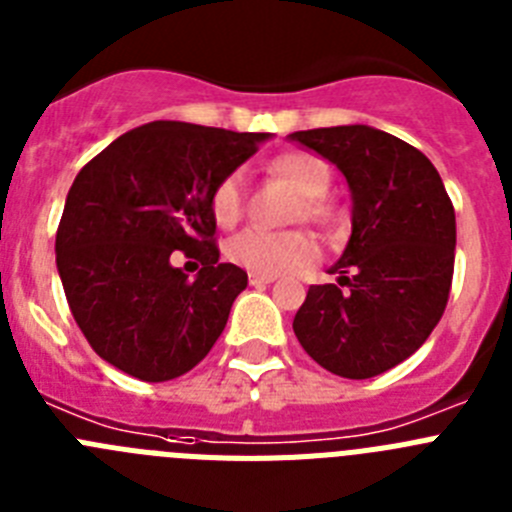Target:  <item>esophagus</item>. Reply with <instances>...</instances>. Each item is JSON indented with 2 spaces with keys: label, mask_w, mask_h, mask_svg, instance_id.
Masks as SVG:
<instances>
[{
  "label": "esophagus",
  "mask_w": 512,
  "mask_h": 512,
  "mask_svg": "<svg viewBox=\"0 0 512 512\" xmlns=\"http://www.w3.org/2000/svg\"><path fill=\"white\" fill-rule=\"evenodd\" d=\"M277 277H271V274H256V271H251L248 274V282L253 284V287H264V284H271Z\"/></svg>",
  "instance_id": "34e87169"
}]
</instances>
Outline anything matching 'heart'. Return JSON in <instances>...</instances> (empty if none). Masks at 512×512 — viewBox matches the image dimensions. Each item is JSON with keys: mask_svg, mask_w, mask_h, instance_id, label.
I'll list each match as a JSON object with an SVG mask.
<instances>
[{"mask_svg": "<svg viewBox=\"0 0 512 512\" xmlns=\"http://www.w3.org/2000/svg\"><path fill=\"white\" fill-rule=\"evenodd\" d=\"M274 171L295 192L302 194V205L297 207V215H305L310 220H325V207L318 197H323L330 187V169L323 158L315 153L295 151L284 153L274 161ZM212 215L220 225H235L246 210V174L241 169L228 171V174L215 184L210 194ZM228 256L233 264L243 266L256 274H287V271L305 269L315 264L320 256L318 241L305 230H274L246 228L233 235L228 243Z\"/></svg>", "mask_w": 512, "mask_h": 512, "instance_id": "heart-1", "label": "heart"}]
</instances>
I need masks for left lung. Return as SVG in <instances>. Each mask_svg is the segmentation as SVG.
<instances>
[{"instance_id": "8db88e82", "label": "left lung", "mask_w": 512, "mask_h": 512, "mask_svg": "<svg viewBox=\"0 0 512 512\" xmlns=\"http://www.w3.org/2000/svg\"><path fill=\"white\" fill-rule=\"evenodd\" d=\"M289 138L336 164L354 202L351 238L330 269L338 284H312L292 328L328 372L377 377L413 356L446 310L454 205L436 166L384 130L338 125Z\"/></svg>"}]
</instances>
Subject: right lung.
Instances as JSON below:
<instances>
[{"instance_id": "obj_1", "label": "right lung", "mask_w": 512, "mask_h": 512, "mask_svg": "<svg viewBox=\"0 0 512 512\" xmlns=\"http://www.w3.org/2000/svg\"><path fill=\"white\" fill-rule=\"evenodd\" d=\"M266 133L156 120L112 140L76 174L56 233L71 315L107 364L169 382L200 364L248 284L220 264L210 194ZM174 250L200 260L189 283Z\"/></svg>"}]
</instances>
